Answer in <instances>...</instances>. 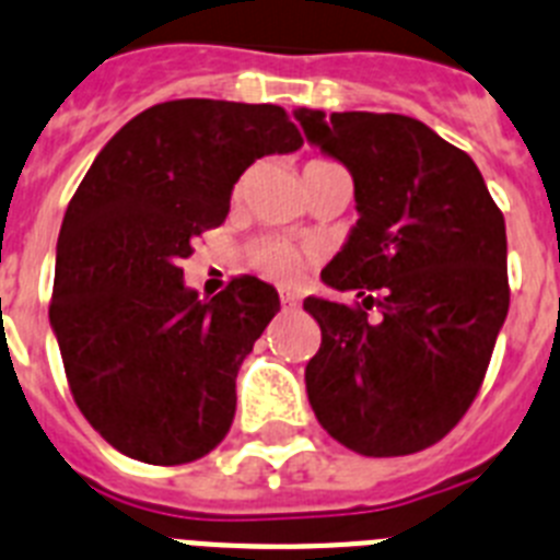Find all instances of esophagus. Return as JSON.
I'll return each mask as SVG.
<instances>
[{
	"mask_svg": "<svg viewBox=\"0 0 560 560\" xmlns=\"http://www.w3.org/2000/svg\"><path fill=\"white\" fill-rule=\"evenodd\" d=\"M279 299H281V307H284V310H295V307H299V293H290V290H281Z\"/></svg>",
	"mask_w": 560,
	"mask_h": 560,
	"instance_id": "obj_1",
	"label": "esophagus"
}]
</instances>
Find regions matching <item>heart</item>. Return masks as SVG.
I'll return each mask as SVG.
<instances>
[{
	"instance_id": "b5f03b06",
	"label": "heart",
	"mask_w": 560,
	"mask_h": 560,
	"mask_svg": "<svg viewBox=\"0 0 560 560\" xmlns=\"http://www.w3.org/2000/svg\"><path fill=\"white\" fill-rule=\"evenodd\" d=\"M327 163V160H310L307 165ZM304 165V168H307ZM250 265L259 270L265 279H273L279 284H293L301 279L304 267H307V253L304 247L293 245L290 240H281V236H267L259 240L250 247Z\"/></svg>"
}]
</instances>
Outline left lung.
Here are the masks:
<instances>
[{
    "label": "left lung",
    "mask_w": 560,
    "mask_h": 560,
    "mask_svg": "<svg viewBox=\"0 0 560 560\" xmlns=\"http://www.w3.org/2000/svg\"><path fill=\"white\" fill-rule=\"evenodd\" d=\"M295 118L347 165L361 211L320 273L358 301H304L320 327L310 406L354 454L431 448L479 395L508 318L502 211L474 160L420 120L315 109Z\"/></svg>",
    "instance_id": "1"
}]
</instances>
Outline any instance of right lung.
I'll return each instance as SVG.
<instances>
[{"mask_svg":"<svg viewBox=\"0 0 560 560\" xmlns=\"http://www.w3.org/2000/svg\"><path fill=\"white\" fill-rule=\"evenodd\" d=\"M301 143L281 106L165 101L129 120L72 194L50 324L72 400L120 454L186 465L231 431L236 374L279 293L236 276L199 301L179 265L225 222L247 165Z\"/></svg>","mask_w":560,"mask_h":560,"instance_id":"add662e5","label":"right lung"}]
</instances>
